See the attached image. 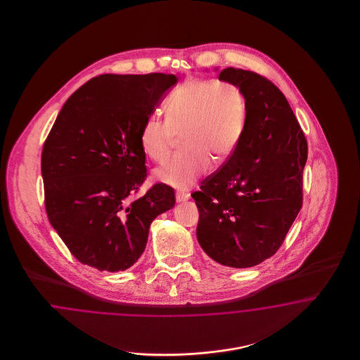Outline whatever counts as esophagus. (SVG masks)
I'll list each match as a JSON object with an SVG mask.
<instances>
[{
    "label": "esophagus",
    "mask_w": 360,
    "mask_h": 360,
    "mask_svg": "<svg viewBox=\"0 0 360 360\" xmlns=\"http://www.w3.org/2000/svg\"><path fill=\"white\" fill-rule=\"evenodd\" d=\"M175 197H176V201H178V202H185L188 198V194H185V193H176Z\"/></svg>",
    "instance_id": "34e87169"
}]
</instances>
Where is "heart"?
Returning a JSON list of instances; mask_svg holds the SVG:
<instances>
[{
    "instance_id": "obj_1",
    "label": "heart",
    "mask_w": 360,
    "mask_h": 360,
    "mask_svg": "<svg viewBox=\"0 0 360 360\" xmlns=\"http://www.w3.org/2000/svg\"><path fill=\"white\" fill-rule=\"evenodd\" d=\"M247 101L239 87L219 79H194L179 86L166 108V120L148 116L140 131V147L154 162L170 154L178 136L185 153L174 155L155 170L174 188L193 185L210 166L223 163L244 135Z\"/></svg>"
}]
</instances>
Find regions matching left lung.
I'll use <instances>...</instances> for the list:
<instances>
[{
  "label": "left lung",
  "mask_w": 360,
  "mask_h": 360,
  "mask_svg": "<svg viewBox=\"0 0 360 360\" xmlns=\"http://www.w3.org/2000/svg\"><path fill=\"white\" fill-rule=\"evenodd\" d=\"M219 79L243 91L247 125L226 163L191 194L200 212L197 239L214 262L245 269L274 255L302 207L308 143L271 81L233 68Z\"/></svg>",
  "instance_id": "left-lung-1"
}]
</instances>
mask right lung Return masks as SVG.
Here are the masks:
<instances>
[{
    "label": "right lung",
    "mask_w": 360,
    "mask_h": 360,
    "mask_svg": "<svg viewBox=\"0 0 360 360\" xmlns=\"http://www.w3.org/2000/svg\"><path fill=\"white\" fill-rule=\"evenodd\" d=\"M174 74H103L59 112L41 153L49 220L70 252L100 271L129 269L144 252L150 225L175 205L156 184L132 200L147 176L140 131Z\"/></svg>",
    "instance_id": "add662e5"
}]
</instances>
